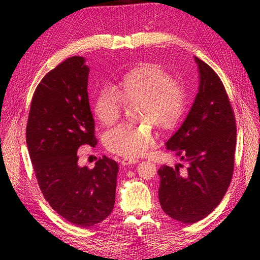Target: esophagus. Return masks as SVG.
<instances>
[{
    "instance_id": "34e87169",
    "label": "esophagus",
    "mask_w": 260,
    "mask_h": 260,
    "mask_svg": "<svg viewBox=\"0 0 260 260\" xmlns=\"http://www.w3.org/2000/svg\"><path fill=\"white\" fill-rule=\"evenodd\" d=\"M137 162H139V159L132 158V157H126V158L123 159V161H121V164H123V165H129V164H135Z\"/></svg>"
}]
</instances>
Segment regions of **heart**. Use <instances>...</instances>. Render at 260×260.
<instances>
[{"instance_id":"obj_1","label":"heart","mask_w":260,"mask_h":260,"mask_svg":"<svg viewBox=\"0 0 260 260\" xmlns=\"http://www.w3.org/2000/svg\"><path fill=\"white\" fill-rule=\"evenodd\" d=\"M110 88L97 93L92 112L104 126H112L123 110V103L139 102V119L153 123L161 129H170L183 117L186 109L185 88L161 64L142 62L121 75ZM156 136L150 124L119 125L104 136L109 152L124 157L143 155L155 143Z\"/></svg>"}]
</instances>
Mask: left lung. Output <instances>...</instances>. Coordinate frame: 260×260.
<instances>
[{
	"mask_svg": "<svg viewBox=\"0 0 260 260\" xmlns=\"http://www.w3.org/2000/svg\"><path fill=\"white\" fill-rule=\"evenodd\" d=\"M194 59L199 92L183 124L167 142L168 150L189 162V168L180 172L178 165H162L157 171L163 211L183 223L206 218L221 202L233 179L237 140L235 113L221 79Z\"/></svg>",
	"mask_w": 260,
	"mask_h": 260,
	"instance_id": "8db88e82",
	"label": "left lung"
}]
</instances>
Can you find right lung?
Here are the masks:
<instances>
[{"instance_id": "add662e5", "label": "right lung", "mask_w": 260, "mask_h": 260, "mask_svg": "<svg viewBox=\"0 0 260 260\" xmlns=\"http://www.w3.org/2000/svg\"><path fill=\"white\" fill-rule=\"evenodd\" d=\"M88 74L85 59L77 56L49 71L33 93L25 133L43 197L58 214L82 228L112 213L118 172L106 155L93 169L78 165V148L97 144Z\"/></svg>"}]
</instances>
